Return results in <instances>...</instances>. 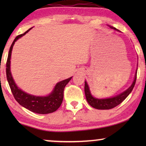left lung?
<instances>
[{
    "instance_id": "8db88e82",
    "label": "left lung",
    "mask_w": 146,
    "mask_h": 146,
    "mask_svg": "<svg viewBox=\"0 0 146 146\" xmlns=\"http://www.w3.org/2000/svg\"><path fill=\"white\" fill-rule=\"evenodd\" d=\"M111 29H114L115 31H119L118 30L115 29L114 27L109 26ZM137 68L135 72L134 80H133L132 84L127 88L126 90L123 91L119 94H117L115 96L107 98H96L94 97L92 95L91 92L90 90L89 86L87 82L85 80V85H84V92H85V96L86 98V100L88 103L92 107L98 110H109L117 106L119 104H121L126 98L128 96V95L131 93L132 90L134 87L135 81H136V76H137Z\"/></svg>"
}]
</instances>
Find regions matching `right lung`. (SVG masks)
I'll list each match as a JSON object with an SVG mask.
<instances>
[{"mask_svg":"<svg viewBox=\"0 0 146 146\" xmlns=\"http://www.w3.org/2000/svg\"><path fill=\"white\" fill-rule=\"evenodd\" d=\"M32 29L33 28H31L24 34L17 36L11 44L7 62V69H6L7 78L12 93H13L15 100L20 105L28 109L29 110L33 111V112L40 113V114H46V113H52L54 111H56L60 106L63 100L64 90V88L67 84L72 79V76L58 82L55 85L53 90L48 95L44 96H38L30 94H28L22 90L20 88L18 87L17 84L14 80L11 71L12 50H13V46L15 44V42L20 38L25 35Z\"/></svg>","mask_w":146,"mask_h":146,"instance_id":"obj_1","label":"right lung"}]
</instances>
